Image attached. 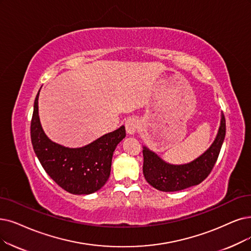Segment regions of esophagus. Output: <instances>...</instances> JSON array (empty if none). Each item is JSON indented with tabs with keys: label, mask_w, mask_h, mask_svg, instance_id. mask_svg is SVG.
Segmentation results:
<instances>
[{
	"label": "esophagus",
	"mask_w": 251,
	"mask_h": 251,
	"mask_svg": "<svg viewBox=\"0 0 251 251\" xmlns=\"http://www.w3.org/2000/svg\"><path fill=\"white\" fill-rule=\"evenodd\" d=\"M139 128V120L134 118V117H129L126 122V133L129 135H134L137 129Z\"/></svg>",
	"instance_id": "obj_1"
}]
</instances>
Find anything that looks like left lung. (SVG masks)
Wrapping results in <instances>:
<instances>
[{
  "label": "left lung",
  "instance_id": "8db88e82",
  "mask_svg": "<svg viewBox=\"0 0 251 251\" xmlns=\"http://www.w3.org/2000/svg\"><path fill=\"white\" fill-rule=\"evenodd\" d=\"M226 137V118L222 114L220 126L212 145L193 162L171 165L147 147H143V174L146 181L162 192H178L201 183L216 163Z\"/></svg>",
  "mask_w": 251,
  "mask_h": 251
}]
</instances>
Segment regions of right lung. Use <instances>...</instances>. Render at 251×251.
I'll return each instance as SVG.
<instances>
[{"label":"right lung","instance_id":"obj_1","mask_svg":"<svg viewBox=\"0 0 251 251\" xmlns=\"http://www.w3.org/2000/svg\"><path fill=\"white\" fill-rule=\"evenodd\" d=\"M38 99L39 93L34 103L31 139L40 164L50 178L70 194L97 192L110 176L113 152L126 137L125 126L83 147L68 148L52 142L45 135L40 124Z\"/></svg>","mask_w":251,"mask_h":251}]
</instances>
